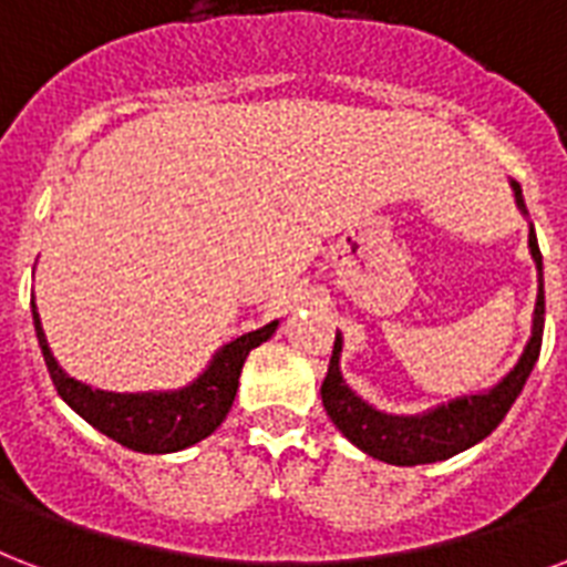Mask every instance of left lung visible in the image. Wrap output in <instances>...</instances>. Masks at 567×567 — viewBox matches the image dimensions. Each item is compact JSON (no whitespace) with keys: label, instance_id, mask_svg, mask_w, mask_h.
Instances as JSON below:
<instances>
[{"label":"left lung","instance_id":"8db88e82","mask_svg":"<svg viewBox=\"0 0 567 567\" xmlns=\"http://www.w3.org/2000/svg\"><path fill=\"white\" fill-rule=\"evenodd\" d=\"M514 189V205L524 216H529L524 202V189L517 181H508ZM529 255H533L535 270H538V297H535L533 332L524 344V353L517 357L514 369H508L505 378H499L491 389L482 392H466L457 399L427 408L422 413H386L374 404L357 395L348 380L341 374V348L344 339L341 332L332 344V360L323 378L321 399L327 408V416L339 427L353 446L362 449L365 455L378 457L383 464L416 466L437 464L446 457L464 452V449L482 443L512 410L514 399L520 395L529 371L535 369L538 351H542L544 332V274H542V249L538 237L529 223Z\"/></svg>","mask_w":567,"mask_h":567}]
</instances>
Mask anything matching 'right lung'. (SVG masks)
Listing matches in <instances>:
<instances>
[{
	"label": "right lung",
	"mask_w": 567,
	"mask_h": 567,
	"mask_svg": "<svg viewBox=\"0 0 567 567\" xmlns=\"http://www.w3.org/2000/svg\"><path fill=\"white\" fill-rule=\"evenodd\" d=\"M32 321L43 362L64 404L101 434L145 455H168V452H181L210 437L235 404L237 380H240L249 351L265 344L279 327V321H270L261 330L244 332L235 341L223 344L210 357L205 371L187 386L163 389V392H106V389H92L89 383L71 378L59 365L47 344V332L41 327L34 300Z\"/></svg>",
	"instance_id": "right-lung-1"
}]
</instances>
